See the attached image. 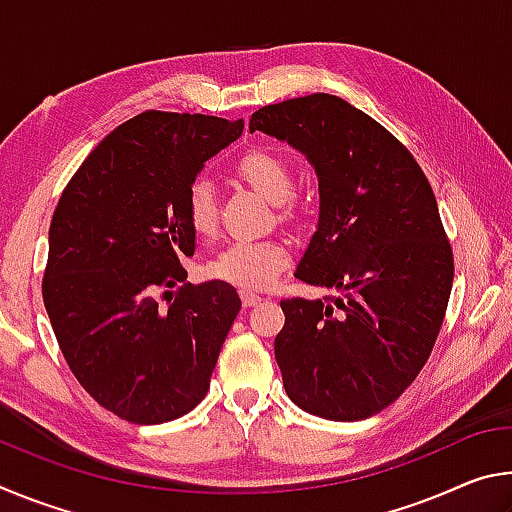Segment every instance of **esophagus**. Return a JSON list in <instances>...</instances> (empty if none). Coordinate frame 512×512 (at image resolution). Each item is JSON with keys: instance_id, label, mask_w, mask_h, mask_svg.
Masks as SVG:
<instances>
[{"instance_id": "1", "label": "esophagus", "mask_w": 512, "mask_h": 512, "mask_svg": "<svg viewBox=\"0 0 512 512\" xmlns=\"http://www.w3.org/2000/svg\"><path fill=\"white\" fill-rule=\"evenodd\" d=\"M257 302H262V296H257V293H250V291H241V305L255 307Z\"/></svg>"}]
</instances>
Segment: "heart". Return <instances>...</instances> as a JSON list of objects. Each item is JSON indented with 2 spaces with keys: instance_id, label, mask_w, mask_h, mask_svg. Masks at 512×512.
<instances>
[{
  "instance_id": "b5f03b06",
  "label": "heart",
  "mask_w": 512,
  "mask_h": 512,
  "mask_svg": "<svg viewBox=\"0 0 512 512\" xmlns=\"http://www.w3.org/2000/svg\"><path fill=\"white\" fill-rule=\"evenodd\" d=\"M237 176L255 192L273 203L282 205L284 219H296L300 214L298 201L291 198L293 167L282 153L255 149L237 162ZM187 221L201 237H210L219 225L216 194L210 183L198 180L187 192ZM289 266V250L280 241H250L239 239L225 246L210 264V275L244 291H259L273 287L277 277Z\"/></svg>"
}]
</instances>
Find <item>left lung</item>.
<instances>
[{"mask_svg":"<svg viewBox=\"0 0 512 512\" xmlns=\"http://www.w3.org/2000/svg\"><path fill=\"white\" fill-rule=\"evenodd\" d=\"M307 155L318 176V230L296 277L336 296L282 300L275 361L302 411L366 420L420 375L443 325L454 255L427 176L384 126L334 94L250 117Z\"/></svg>","mask_w":512,"mask_h":512,"instance_id":"1","label":"left lung"}]
</instances>
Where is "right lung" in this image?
Returning a JSON list of instances; mask_svg holds the SVG:
<instances>
[{
	"label": "right lung",
	"instance_id": "right-lung-1",
	"mask_svg": "<svg viewBox=\"0 0 512 512\" xmlns=\"http://www.w3.org/2000/svg\"><path fill=\"white\" fill-rule=\"evenodd\" d=\"M241 133V119L146 110L103 137L56 205L42 300L69 370L121 420L183 418L210 388L241 300L221 280L185 282V201Z\"/></svg>",
	"mask_w": 512,
	"mask_h": 512
}]
</instances>
